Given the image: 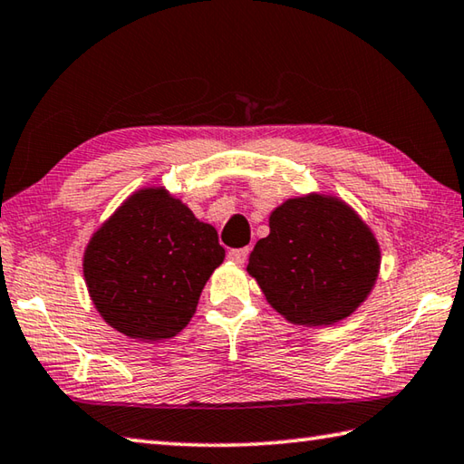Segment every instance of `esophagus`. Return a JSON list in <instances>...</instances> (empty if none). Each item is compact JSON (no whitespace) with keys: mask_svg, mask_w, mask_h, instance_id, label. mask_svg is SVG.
I'll return each instance as SVG.
<instances>
[{"mask_svg":"<svg viewBox=\"0 0 464 464\" xmlns=\"http://www.w3.org/2000/svg\"><path fill=\"white\" fill-rule=\"evenodd\" d=\"M249 247H241V249H231L229 251V259L231 261H235V263H239V266H241V263H245V259H247V256H249Z\"/></svg>","mask_w":464,"mask_h":464,"instance_id":"obj_1","label":"esophagus"}]
</instances>
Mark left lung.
<instances>
[{"instance_id":"left-lung-1","label":"left lung","mask_w":464,"mask_h":464,"mask_svg":"<svg viewBox=\"0 0 464 464\" xmlns=\"http://www.w3.org/2000/svg\"><path fill=\"white\" fill-rule=\"evenodd\" d=\"M247 271L287 322L332 325L374 287L380 245L342 198L310 193L271 213L269 235L253 247Z\"/></svg>"}]
</instances>
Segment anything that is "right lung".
I'll list each match as a JSON object with an SVG mask.
<instances>
[{"label": "right lung", "instance_id": "1", "mask_svg": "<svg viewBox=\"0 0 464 464\" xmlns=\"http://www.w3.org/2000/svg\"><path fill=\"white\" fill-rule=\"evenodd\" d=\"M225 249L213 225L167 188L136 190L92 235L84 279L98 314L132 340L177 335L193 317Z\"/></svg>", "mask_w": 464, "mask_h": 464}]
</instances>
